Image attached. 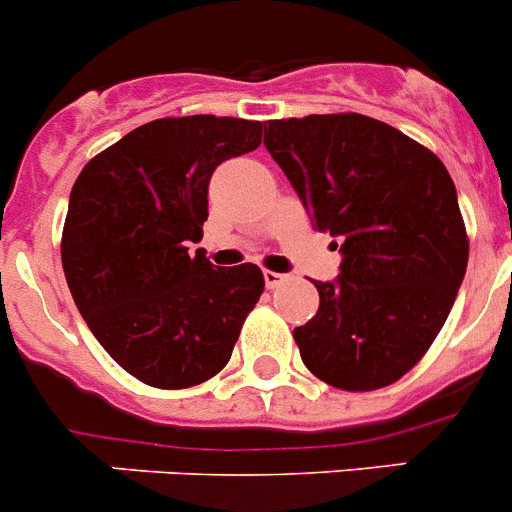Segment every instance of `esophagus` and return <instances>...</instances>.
<instances>
[{
    "label": "esophagus",
    "mask_w": 512,
    "mask_h": 512,
    "mask_svg": "<svg viewBox=\"0 0 512 512\" xmlns=\"http://www.w3.org/2000/svg\"><path fill=\"white\" fill-rule=\"evenodd\" d=\"M282 282H287V275H282V272H272V270H265V285L270 287H280Z\"/></svg>",
    "instance_id": "esophagus-1"
}]
</instances>
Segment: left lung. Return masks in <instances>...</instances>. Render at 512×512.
<instances>
[{"label":"left lung","mask_w":512,"mask_h":512,"mask_svg":"<svg viewBox=\"0 0 512 512\" xmlns=\"http://www.w3.org/2000/svg\"><path fill=\"white\" fill-rule=\"evenodd\" d=\"M265 147L320 232L340 237L337 282L295 327L307 370L347 393L413 370L448 320L468 267V232L440 157L357 112L270 119ZM337 247V245H335Z\"/></svg>","instance_id":"obj_1"}]
</instances>
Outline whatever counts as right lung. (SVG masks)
I'll return each instance as SVG.
<instances>
[{
  "label": "right lung",
  "instance_id": "right-lung-1",
  "mask_svg": "<svg viewBox=\"0 0 512 512\" xmlns=\"http://www.w3.org/2000/svg\"><path fill=\"white\" fill-rule=\"evenodd\" d=\"M260 142L252 119H155L74 182L62 230L69 292L99 345L145 385L182 390L215 377L265 290L252 262L212 267L187 252L202 237L212 172Z\"/></svg>",
  "mask_w": 512,
  "mask_h": 512
}]
</instances>
